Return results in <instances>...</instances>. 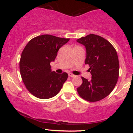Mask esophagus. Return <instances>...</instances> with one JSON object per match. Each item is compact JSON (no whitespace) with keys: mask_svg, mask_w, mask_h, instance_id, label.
I'll use <instances>...</instances> for the list:
<instances>
[{"mask_svg":"<svg viewBox=\"0 0 133 133\" xmlns=\"http://www.w3.org/2000/svg\"><path fill=\"white\" fill-rule=\"evenodd\" d=\"M69 77H74V76H75V75H74V74H72V73H69Z\"/></svg>","mask_w":133,"mask_h":133,"instance_id":"1","label":"esophagus"}]
</instances>
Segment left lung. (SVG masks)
I'll use <instances>...</instances> for the list:
<instances>
[{
    "label": "left lung",
    "mask_w": 133,
    "mask_h": 133,
    "mask_svg": "<svg viewBox=\"0 0 133 133\" xmlns=\"http://www.w3.org/2000/svg\"><path fill=\"white\" fill-rule=\"evenodd\" d=\"M77 42L85 45V64L89 66L92 79L81 77L82 83L77 89L81 97L89 102L105 98L115 88L119 77V64L115 48L104 38L97 35H88Z\"/></svg>",
    "instance_id": "1"
}]
</instances>
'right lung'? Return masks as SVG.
Returning a JSON list of instances; mask_svg holds the SVG:
<instances>
[{
    "mask_svg": "<svg viewBox=\"0 0 133 133\" xmlns=\"http://www.w3.org/2000/svg\"><path fill=\"white\" fill-rule=\"evenodd\" d=\"M69 39L44 34L33 38L23 50L19 62L20 72L25 88L35 97L51 98L59 93L68 77L66 72L51 71L57 52Z\"/></svg>",
    "mask_w": 133,
    "mask_h": 133,
    "instance_id": "1",
    "label": "right lung"
}]
</instances>
